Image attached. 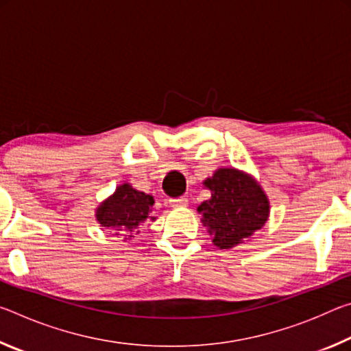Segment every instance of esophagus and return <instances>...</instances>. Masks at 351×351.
<instances>
[{"mask_svg":"<svg viewBox=\"0 0 351 351\" xmlns=\"http://www.w3.org/2000/svg\"><path fill=\"white\" fill-rule=\"evenodd\" d=\"M169 204H170V207H186L189 204V199L184 198V197L175 198V199H170Z\"/></svg>","mask_w":351,"mask_h":351,"instance_id":"1","label":"esophagus"}]
</instances>
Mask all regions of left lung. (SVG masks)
I'll list each match as a JSON object with an SVG mask.
<instances>
[{
    "label": "left lung",
    "mask_w": 351,
    "mask_h": 351,
    "mask_svg": "<svg viewBox=\"0 0 351 351\" xmlns=\"http://www.w3.org/2000/svg\"><path fill=\"white\" fill-rule=\"evenodd\" d=\"M203 184L210 190V198L198 206V212L217 247L232 249L249 241L268 221V195L252 175L221 167Z\"/></svg>",
    "instance_id": "left-lung-1"
}]
</instances>
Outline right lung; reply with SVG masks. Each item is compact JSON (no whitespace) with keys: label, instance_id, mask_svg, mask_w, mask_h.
Returning <instances> with one entry per match:
<instances>
[{"label":"right lung","instance_id":"obj_1","mask_svg":"<svg viewBox=\"0 0 351 351\" xmlns=\"http://www.w3.org/2000/svg\"><path fill=\"white\" fill-rule=\"evenodd\" d=\"M153 204L152 195L134 189L130 182H123L96 207L94 215L102 228L114 230L116 235H123L125 241L139 232V226L147 219L156 221V217L152 215Z\"/></svg>","mask_w":351,"mask_h":351}]
</instances>
